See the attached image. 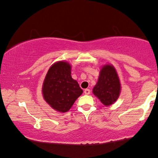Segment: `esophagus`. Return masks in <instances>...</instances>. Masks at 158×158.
I'll return each instance as SVG.
<instances>
[{
  "mask_svg": "<svg viewBox=\"0 0 158 158\" xmlns=\"http://www.w3.org/2000/svg\"><path fill=\"white\" fill-rule=\"evenodd\" d=\"M84 92H85V94H87V95H88V94H90V90L89 89H85Z\"/></svg>",
  "mask_w": 158,
  "mask_h": 158,
  "instance_id": "34e87169",
  "label": "esophagus"
}]
</instances>
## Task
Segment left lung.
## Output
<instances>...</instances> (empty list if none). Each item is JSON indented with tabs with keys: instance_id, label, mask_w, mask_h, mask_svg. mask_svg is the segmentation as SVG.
I'll return each mask as SVG.
<instances>
[{
	"instance_id": "1",
	"label": "left lung",
	"mask_w": 158,
	"mask_h": 158,
	"mask_svg": "<svg viewBox=\"0 0 158 158\" xmlns=\"http://www.w3.org/2000/svg\"><path fill=\"white\" fill-rule=\"evenodd\" d=\"M120 91V81L115 68L109 64L103 65L93 94L104 106H110L117 100Z\"/></svg>"
}]
</instances>
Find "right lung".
Masks as SVG:
<instances>
[{
	"label": "right lung",
	"instance_id": "add662e5",
	"mask_svg": "<svg viewBox=\"0 0 158 158\" xmlns=\"http://www.w3.org/2000/svg\"><path fill=\"white\" fill-rule=\"evenodd\" d=\"M44 100L52 109L68 111L83 90L71 77V66L68 61H59L49 68L42 85Z\"/></svg>",
	"mask_w": 158,
	"mask_h": 158
}]
</instances>
